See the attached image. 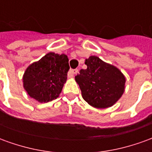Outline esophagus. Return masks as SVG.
<instances>
[{"label":"esophagus","mask_w":152,"mask_h":152,"mask_svg":"<svg viewBox=\"0 0 152 152\" xmlns=\"http://www.w3.org/2000/svg\"><path fill=\"white\" fill-rule=\"evenodd\" d=\"M77 72H78V70L77 69L69 70V72H68V77H69V78H73V77H74V75L76 74Z\"/></svg>","instance_id":"obj_1"}]
</instances>
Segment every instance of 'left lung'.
<instances>
[{"mask_svg":"<svg viewBox=\"0 0 152 152\" xmlns=\"http://www.w3.org/2000/svg\"><path fill=\"white\" fill-rule=\"evenodd\" d=\"M85 63L87 68L75 76L84 100L95 108L112 107L124 92V75L97 56H90Z\"/></svg>","mask_w":152,"mask_h":152,"instance_id":"obj_1","label":"left lung"}]
</instances>
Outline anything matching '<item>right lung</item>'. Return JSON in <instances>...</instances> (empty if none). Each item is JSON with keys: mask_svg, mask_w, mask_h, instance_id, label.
I'll return each instance as SVG.
<instances>
[{"mask_svg": "<svg viewBox=\"0 0 152 152\" xmlns=\"http://www.w3.org/2000/svg\"><path fill=\"white\" fill-rule=\"evenodd\" d=\"M69 68L66 55L50 52L25 70L23 88L38 102H50L62 92Z\"/></svg>", "mask_w": 152, "mask_h": 152, "instance_id": "obj_1", "label": "right lung"}]
</instances>
